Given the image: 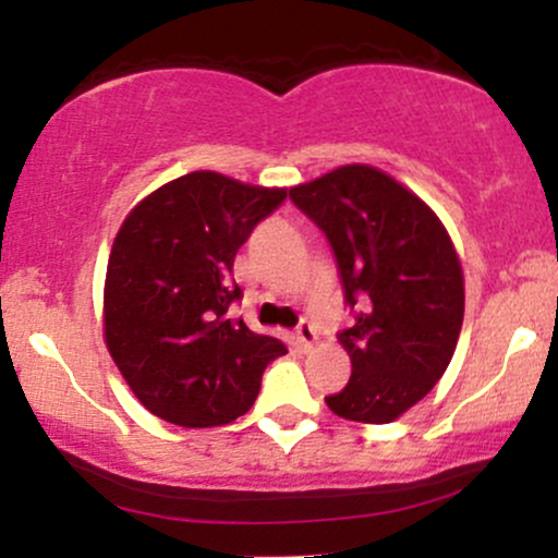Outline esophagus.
<instances>
[{
    "label": "esophagus",
    "instance_id": "esophagus-1",
    "mask_svg": "<svg viewBox=\"0 0 558 558\" xmlns=\"http://www.w3.org/2000/svg\"><path fill=\"white\" fill-rule=\"evenodd\" d=\"M293 336H296L299 345H304V349H310V345L315 343V338H317L315 325H312L310 319H301V323L296 325V330H293Z\"/></svg>",
    "mask_w": 558,
    "mask_h": 558
}]
</instances>
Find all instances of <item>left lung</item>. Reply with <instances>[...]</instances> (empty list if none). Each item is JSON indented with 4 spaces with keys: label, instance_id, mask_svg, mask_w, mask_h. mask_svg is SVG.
Instances as JSON below:
<instances>
[{
    "label": "left lung",
    "instance_id": "obj_1",
    "mask_svg": "<svg viewBox=\"0 0 558 558\" xmlns=\"http://www.w3.org/2000/svg\"><path fill=\"white\" fill-rule=\"evenodd\" d=\"M288 196L328 239L354 315L338 332L351 377L325 403L343 420L393 422L430 393L457 349V248L420 196L369 165H343Z\"/></svg>",
    "mask_w": 558,
    "mask_h": 558
}]
</instances>
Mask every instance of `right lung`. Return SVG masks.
I'll return each mask as SVG.
<instances>
[{"label": "right lung", "mask_w": 558, "mask_h": 558, "mask_svg": "<svg viewBox=\"0 0 558 558\" xmlns=\"http://www.w3.org/2000/svg\"><path fill=\"white\" fill-rule=\"evenodd\" d=\"M286 196L198 170L125 217L107 265L105 338L125 383L159 420L228 425L252 409L267 364L286 354L278 338L230 317L243 299L235 254Z\"/></svg>", "instance_id": "1"}]
</instances>
